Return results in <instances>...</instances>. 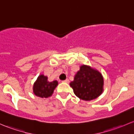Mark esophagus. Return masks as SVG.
Returning <instances> with one entry per match:
<instances>
[{"label": "esophagus", "mask_w": 134, "mask_h": 134, "mask_svg": "<svg viewBox=\"0 0 134 134\" xmlns=\"http://www.w3.org/2000/svg\"><path fill=\"white\" fill-rule=\"evenodd\" d=\"M69 81H69L68 79H65V80H64V81H63V82H66V83H68Z\"/></svg>", "instance_id": "1"}]
</instances>
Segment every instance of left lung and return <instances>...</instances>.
<instances>
[{
  "label": "left lung",
  "instance_id": "obj_1",
  "mask_svg": "<svg viewBox=\"0 0 134 134\" xmlns=\"http://www.w3.org/2000/svg\"><path fill=\"white\" fill-rule=\"evenodd\" d=\"M104 80L102 74L89 66L82 65L70 85L75 96L84 100H91L103 92Z\"/></svg>",
  "mask_w": 134,
  "mask_h": 134
}]
</instances>
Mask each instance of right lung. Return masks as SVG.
<instances>
[{"mask_svg": "<svg viewBox=\"0 0 134 134\" xmlns=\"http://www.w3.org/2000/svg\"><path fill=\"white\" fill-rule=\"evenodd\" d=\"M58 82L53 81L49 82L48 77L44 75H41L38 77L33 87L34 93L37 97L41 98L49 97L53 94L55 88L57 87Z\"/></svg>", "mask_w": 134, "mask_h": 134, "instance_id": "obj_1", "label": "right lung"}]
</instances>
